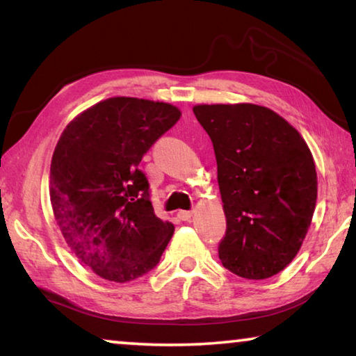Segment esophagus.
<instances>
[{"label": "esophagus", "mask_w": 356, "mask_h": 356, "mask_svg": "<svg viewBox=\"0 0 356 356\" xmlns=\"http://www.w3.org/2000/svg\"><path fill=\"white\" fill-rule=\"evenodd\" d=\"M193 212H190V210H180V212L177 213V218L182 220V221H188L191 218Z\"/></svg>", "instance_id": "1"}]
</instances>
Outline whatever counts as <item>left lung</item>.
Masks as SVG:
<instances>
[{
    "label": "left lung",
    "instance_id": "obj_1",
    "mask_svg": "<svg viewBox=\"0 0 356 356\" xmlns=\"http://www.w3.org/2000/svg\"><path fill=\"white\" fill-rule=\"evenodd\" d=\"M213 143L226 234L221 264L246 280L280 273L297 256L317 201V172L286 119L252 104L196 105Z\"/></svg>",
    "mask_w": 356,
    "mask_h": 356
}]
</instances>
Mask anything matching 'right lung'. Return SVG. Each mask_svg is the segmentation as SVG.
<instances>
[{"label": "right lung", "mask_w": 356, "mask_h": 356, "mask_svg": "<svg viewBox=\"0 0 356 356\" xmlns=\"http://www.w3.org/2000/svg\"><path fill=\"white\" fill-rule=\"evenodd\" d=\"M180 118L163 102L111 97L65 127L53 152L50 201L65 242L100 278L150 272L174 232L155 215L143 155Z\"/></svg>", "instance_id": "add662e5"}]
</instances>
